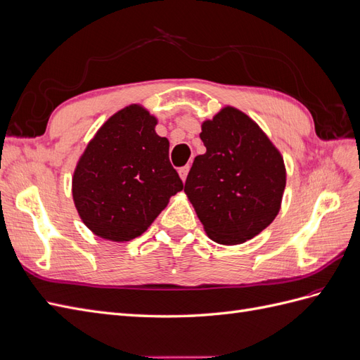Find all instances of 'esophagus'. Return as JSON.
<instances>
[{"mask_svg": "<svg viewBox=\"0 0 360 360\" xmlns=\"http://www.w3.org/2000/svg\"><path fill=\"white\" fill-rule=\"evenodd\" d=\"M189 165H186V167H183V168H180L179 169V174H180V179L183 180V181H186V177H188V172H189Z\"/></svg>", "mask_w": 360, "mask_h": 360, "instance_id": "34e87169", "label": "esophagus"}]
</instances>
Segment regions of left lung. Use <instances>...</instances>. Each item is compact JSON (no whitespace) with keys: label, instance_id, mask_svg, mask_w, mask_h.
<instances>
[{"label":"left lung","instance_id":"obj_1","mask_svg":"<svg viewBox=\"0 0 360 360\" xmlns=\"http://www.w3.org/2000/svg\"><path fill=\"white\" fill-rule=\"evenodd\" d=\"M205 153L195 158L184 193L213 242L240 245L281 210L284 158L252 118L225 106L201 124Z\"/></svg>","mask_w":360,"mask_h":360}]
</instances>
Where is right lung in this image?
<instances>
[{
	"instance_id": "obj_1",
	"label": "right lung",
	"mask_w": 360,
	"mask_h": 360,
	"mask_svg": "<svg viewBox=\"0 0 360 360\" xmlns=\"http://www.w3.org/2000/svg\"><path fill=\"white\" fill-rule=\"evenodd\" d=\"M144 106L117 111L86 144L72 177L78 214L97 237L129 242L143 234L183 189L169 162V141Z\"/></svg>"
}]
</instances>
